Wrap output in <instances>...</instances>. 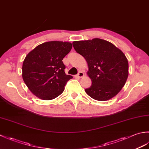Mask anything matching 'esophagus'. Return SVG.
<instances>
[{"label": "esophagus", "mask_w": 149, "mask_h": 149, "mask_svg": "<svg viewBox=\"0 0 149 149\" xmlns=\"http://www.w3.org/2000/svg\"><path fill=\"white\" fill-rule=\"evenodd\" d=\"M84 76V72H82V71H80L78 73V74L77 75V77H78L79 78H81V77H83Z\"/></svg>", "instance_id": "34e87169"}]
</instances>
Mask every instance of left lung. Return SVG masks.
<instances>
[{
  "label": "left lung",
  "mask_w": 149,
  "mask_h": 149,
  "mask_svg": "<svg viewBox=\"0 0 149 149\" xmlns=\"http://www.w3.org/2000/svg\"><path fill=\"white\" fill-rule=\"evenodd\" d=\"M77 53L86 59L91 86L85 90L92 99L106 101L116 96L129 75L127 59L113 43L100 38L72 43Z\"/></svg>",
  "instance_id": "1"
}]
</instances>
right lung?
Here are the masks:
<instances>
[{"instance_id": "add662e5", "label": "right lung", "mask_w": 149, "mask_h": 149, "mask_svg": "<svg viewBox=\"0 0 149 149\" xmlns=\"http://www.w3.org/2000/svg\"><path fill=\"white\" fill-rule=\"evenodd\" d=\"M72 44L52 41L38 45L28 54L22 65V78L34 95L52 100L60 95L72 76L65 72L62 60L70 51Z\"/></svg>"}]
</instances>
